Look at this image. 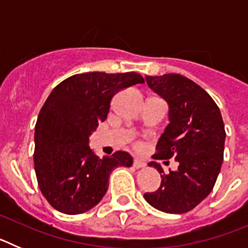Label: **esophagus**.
I'll return each mask as SVG.
<instances>
[{"instance_id": "esophagus-1", "label": "esophagus", "mask_w": 248, "mask_h": 248, "mask_svg": "<svg viewBox=\"0 0 248 248\" xmlns=\"http://www.w3.org/2000/svg\"><path fill=\"white\" fill-rule=\"evenodd\" d=\"M133 166H134L135 169H141L145 166V163H144V161H141V160L134 159V161H133Z\"/></svg>"}]
</instances>
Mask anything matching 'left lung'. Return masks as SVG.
Wrapping results in <instances>:
<instances>
[{"mask_svg":"<svg viewBox=\"0 0 248 248\" xmlns=\"http://www.w3.org/2000/svg\"><path fill=\"white\" fill-rule=\"evenodd\" d=\"M146 83L169 104L170 123L156 144L154 157H175L177 170L164 174L160 164L150 161L160 172L161 184L144 198L166 214H185L212 191L220 172L225 148V125L220 109L209 93L180 74L146 77ZM169 163V161H168Z\"/></svg>","mask_w":248,"mask_h":248,"instance_id":"1","label":"left lung"}]
</instances>
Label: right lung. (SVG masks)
Segmentation results:
<instances>
[{
  "label": "right lung",
  "mask_w": 248,
  "mask_h": 248,
  "mask_svg": "<svg viewBox=\"0 0 248 248\" xmlns=\"http://www.w3.org/2000/svg\"><path fill=\"white\" fill-rule=\"evenodd\" d=\"M138 83L144 78L135 72H89L69 77L49 94L36 123L33 156L39 190L57 211L91 210L108 190L114 169L131 166L126 151L98 157L89 137L107 119L114 95Z\"/></svg>",
  "instance_id": "obj_1"
}]
</instances>
